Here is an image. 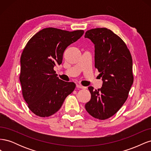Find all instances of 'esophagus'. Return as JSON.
Returning <instances> with one entry per match:
<instances>
[{
	"instance_id": "esophagus-1",
	"label": "esophagus",
	"mask_w": 151,
	"mask_h": 151,
	"mask_svg": "<svg viewBox=\"0 0 151 151\" xmlns=\"http://www.w3.org/2000/svg\"><path fill=\"white\" fill-rule=\"evenodd\" d=\"M76 87L77 88H80V89H85L86 88V87H84V86H83L82 85H81V84H76Z\"/></svg>"
}]
</instances>
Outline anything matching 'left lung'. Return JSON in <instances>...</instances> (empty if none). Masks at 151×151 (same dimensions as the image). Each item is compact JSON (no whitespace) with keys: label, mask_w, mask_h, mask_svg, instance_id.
<instances>
[{"label":"left lung","mask_w":151,"mask_h":151,"mask_svg":"<svg viewBox=\"0 0 151 151\" xmlns=\"http://www.w3.org/2000/svg\"><path fill=\"white\" fill-rule=\"evenodd\" d=\"M84 36L94 44V66L103 81L100 89L88 88L91 98L85 108L94 118L106 120L119 110L129 96L134 82L132 56L125 42L110 29H91Z\"/></svg>","instance_id":"8db88e82"}]
</instances>
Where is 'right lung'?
Masks as SVG:
<instances>
[{
	"instance_id": "1",
	"label": "right lung",
	"mask_w": 151,
	"mask_h": 151,
	"mask_svg": "<svg viewBox=\"0 0 151 151\" xmlns=\"http://www.w3.org/2000/svg\"><path fill=\"white\" fill-rule=\"evenodd\" d=\"M84 33L83 30L47 28L38 32L27 43L21 57L19 80L23 98L36 115H53L74 90L75 83L59 79L53 68L61 64L65 50Z\"/></svg>"
}]
</instances>
